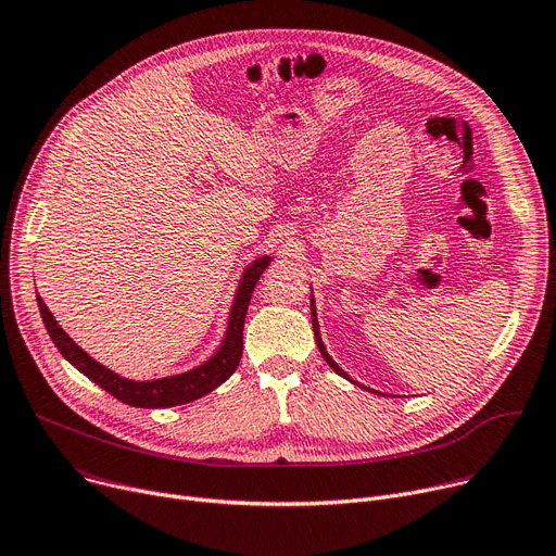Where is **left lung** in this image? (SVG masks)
Instances as JSON below:
<instances>
[{
    "mask_svg": "<svg viewBox=\"0 0 556 556\" xmlns=\"http://www.w3.org/2000/svg\"><path fill=\"white\" fill-rule=\"evenodd\" d=\"M312 325H314V336H316V345H318V350H320V354H323V358H325V363L338 374V376H343V378H348L350 382H354V386H358V388H363V390H367V392H371V394H380V392H376V390H369V388H365V386H361V382H356V380H352L350 378V374L345 371V369H340L338 367V363L327 354V348H325V343H323V336H320V325H318V314H316V301H314V291H312Z\"/></svg>",
    "mask_w": 556,
    "mask_h": 556,
    "instance_id": "1",
    "label": "left lung"
}]
</instances>
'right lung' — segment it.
Returning a JSON list of instances; mask_svg holds the SVG:
<instances>
[{
	"mask_svg": "<svg viewBox=\"0 0 556 556\" xmlns=\"http://www.w3.org/2000/svg\"><path fill=\"white\" fill-rule=\"evenodd\" d=\"M274 261L271 253L258 255L251 265L244 267L240 285L233 295V305L229 312V323H227V333L223 338L220 348L216 350L211 358H206L202 365L187 369L182 374L174 376H162V378H151V380H134V378H124L117 371L109 369L100 361H96L91 354L84 352L75 340L58 325L55 316L49 312L41 298H37V307L41 314V320H45V327L60 350V354L89 380H93L96 386L106 390L111 396L117 401L131 405V407H144V409H157V407H176L191 403L195 399L206 396L216 388H220L223 382L236 371L240 356H242V329H244V318H247V307L251 301V293L255 282L261 280L263 271L269 267Z\"/></svg>",
	"mask_w": 556,
	"mask_h": 556,
	"instance_id": "right-lung-1",
	"label": "right lung"
}]
</instances>
